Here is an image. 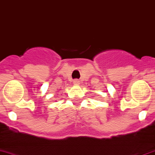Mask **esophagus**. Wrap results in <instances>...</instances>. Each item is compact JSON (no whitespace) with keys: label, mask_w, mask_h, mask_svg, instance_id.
<instances>
[{"label":"esophagus","mask_w":155,"mask_h":155,"mask_svg":"<svg viewBox=\"0 0 155 155\" xmlns=\"http://www.w3.org/2000/svg\"><path fill=\"white\" fill-rule=\"evenodd\" d=\"M73 84H75V85H79V84H80V80H75L73 81Z\"/></svg>","instance_id":"obj_1"}]
</instances>
